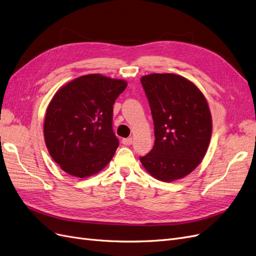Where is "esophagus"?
I'll list each match as a JSON object with an SVG mask.
<instances>
[{
	"instance_id": "obj_1",
	"label": "esophagus",
	"mask_w": 256,
	"mask_h": 256,
	"mask_svg": "<svg viewBox=\"0 0 256 256\" xmlns=\"http://www.w3.org/2000/svg\"><path fill=\"white\" fill-rule=\"evenodd\" d=\"M132 142H133V139H132L130 137L122 139V144L124 146H130V144H132Z\"/></svg>"
}]
</instances>
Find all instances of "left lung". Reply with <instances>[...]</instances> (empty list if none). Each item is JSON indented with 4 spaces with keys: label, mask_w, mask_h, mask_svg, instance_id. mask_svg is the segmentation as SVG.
<instances>
[{
    "label": "left lung",
    "mask_w": 256,
    "mask_h": 256,
    "mask_svg": "<svg viewBox=\"0 0 256 256\" xmlns=\"http://www.w3.org/2000/svg\"><path fill=\"white\" fill-rule=\"evenodd\" d=\"M140 82L151 108L155 142L139 160L164 182L182 178L198 167L208 148V104L199 88L176 74L153 73Z\"/></svg>",
    "instance_id": "left-lung-1"
}]
</instances>
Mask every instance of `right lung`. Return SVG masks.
<instances>
[{
  "label": "right lung",
  "mask_w": 256,
  "mask_h": 256,
  "mask_svg": "<svg viewBox=\"0 0 256 256\" xmlns=\"http://www.w3.org/2000/svg\"><path fill=\"white\" fill-rule=\"evenodd\" d=\"M126 82L100 74L73 80L55 94L44 119V140L55 162L69 174L101 171L119 146L112 130V105Z\"/></svg>",
  "instance_id": "add662e5"
}]
</instances>
